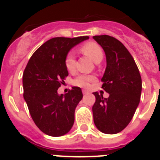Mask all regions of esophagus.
<instances>
[{
  "mask_svg": "<svg viewBox=\"0 0 160 160\" xmlns=\"http://www.w3.org/2000/svg\"><path fill=\"white\" fill-rule=\"evenodd\" d=\"M88 91H87V90H82V94H88Z\"/></svg>",
  "mask_w": 160,
  "mask_h": 160,
  "instance_id": "34e87169",
  "label": "esophagus"
}]
</instances>
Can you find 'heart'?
<instances>
[{
	"instance_id": "heart-1",
	"label": "heart",
	"mask_w": 160,
	"mask_h": 160,
	"mask_svg": "<svg viewBox=\"0 0 160 160\" xmlns=\"http://www.w3.org/2000/svg\"><path fill=\"white\" fill-rule=\"evenodd\" d=\"M81 50L83 53L88 56L93 62H95L98 59L102 58V50L98 44L94 42H88V43L85 44L84 46H82ZM65 64L66 67L68 70L72 71L74 70L75 67V57L73 53L70 52L67 54L65 61ZM94 80V76L91 75H79L75 78L73 81L74 85L78 87H87L89 85V82H93Z\"/></svg>"
}]
</instances>
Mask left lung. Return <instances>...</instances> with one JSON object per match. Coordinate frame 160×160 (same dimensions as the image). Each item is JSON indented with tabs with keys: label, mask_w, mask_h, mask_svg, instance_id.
<instances>
[{
	"label": "left lung",
	"mask_w": 160,
	"mask_h": 160,
	"mask_svg": "<svg viewBox=\"0 0 160 160\" xmlns=\"http://www.w3.org/2000/svg\"><path fill=\"white\" fill-rule=\"evenodd\" d=\"M106 54L107 67L102 87L109 94L105 98L98 92L92 107L94 122L101 132L114 135L122 131L132 119L140 101L142 79L128 49L108 35L93 37Z\"/></svg>",
	"instance_id": "left-lung-1"
}]
</instances>
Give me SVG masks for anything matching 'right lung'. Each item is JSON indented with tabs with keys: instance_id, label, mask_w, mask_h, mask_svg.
Returning a JSON list of instances; mask_svg holds the SVG:
<instances>
[{
	"instance_id": "add662e5",
	"label": "right lung",
	"mask_w": 160,
	"mask_h": 160,
	"mask_svg": "<svg viewBox=\"0 0 160 160\" xmlns=\"http://www.w3.org/2000/svg\"><path fill=\"white\" fill-rule=\"evenodd\" d=\"M87 39L51 38L34 52L25 69L24 99L37 127L49 136H62L73 125L75 109L82 98L81 88L72 87L65 95L58 94V89L69 74L65 64L68 53Z\"/></svg>"
}]
</instances>
